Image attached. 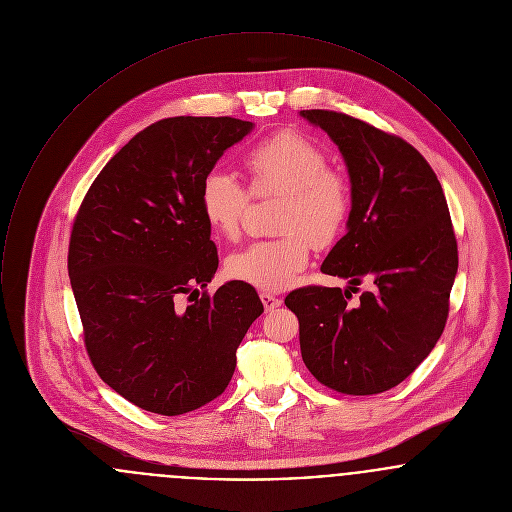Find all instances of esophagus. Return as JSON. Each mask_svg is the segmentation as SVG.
<instances>
[{"mask_svg": "<svg viewBox=\"0 0 512 512\" xmlns=\"http://www.w3.org/2000/svg\"><path fill=\"white\" fill-rule=\"evenodd\" d=\"M261 301H263L265 311H274L276 307H280V305H282V299H280V297H276V295H272V293L267 292L261 293Z\"/></svg>", "mask_w": 512, "mask_h": 512, "instance_id": "34e87169", "label": "esophagus"}]
</instances>
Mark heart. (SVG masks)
<instances>
[{
	"mask_svg": "<svg viewBox=\"0 0 512 512\" xmlns=\"http://www.w3.org/2000/svg\"><path fill=\"white\" fill-rule=\"evenodd\" d=\"M249 188L257 197L280 194L274 226L282 236L245 245L226 259L234 280L267 292L290 288L309 265L311 247L332 244L351 211V184L328 167V155L305 134H274L244 155ZM251 194L228 172H209L201 182V211L209 228L236 240Z\"/></svg>",
	"mask_w": 512,
	"mask_h": 512,
	"instance_id": "obj_1",
	"label": "heart"
}]
</instances>
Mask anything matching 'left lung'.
Segmentation results:
<instances>
[{
    "label": "left lung",
    "instance_id": "obj_1",
    "mask_svg": "<svg viewBox=\"0 0 512 512\" xmlns=\"http://www.w3.org/2000/svg\"><path fill=\"white\" fill-rule=\"evenodd\" d=\"M340 147L351 182L347 234L320 270L375 282L353 310L340 288L288 293L309 372L330 390L372 395L411 376L445 328L459 267L457 240L438 176L403 138L355 117L299 113Z\"/></svg>",
    "mask_w": 512,
    "mask_h": 512
}]
</instances>
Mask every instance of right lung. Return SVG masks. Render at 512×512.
Returning a JSON list of instances; mask_svg holds the SVG:
<instances>
[{
	"instance_id": "add662e5",
	"label": "right lung",
	"mask_w": 512,
	"mask_h": 512,
	"mask_svg": "<svg viewBox=\"0 0 512 512\" xmlns=\"http://www.w3.org/2000/svg\"><path fill=\"white\" fill-rule=\"evenodd\" d=\"M251 130L232 117L157 121L103 167L76 213L69 278L86 351L109 388L149 413L219 397L263 313L240 280L205 290L219 255L199 201L203 178Z\"/></svg>"
}]
</instances>
